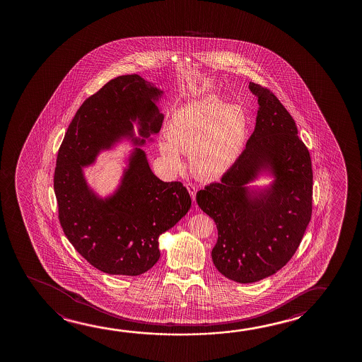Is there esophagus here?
Listing matches in <instances>:
<instances>
[{"instance_id":"34e87169","label":"esophagus","mask_w":362,"mask_h":362,"mask_svg":"<svg viewBox=\"0 0 362 362\" xmlns=\"http://www.w3.org/2000/svg\"><path fill=\"white\" fill-rule=\"evenodd\" d=\"M185 187H187V189H188L189 194H190V197H192V199H195V194H197V187L194 185L193 183H185Z\"/></svg>"}]
</instances>
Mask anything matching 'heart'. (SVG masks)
I'll return each mask as SVG.
<instances>
[{
	"mask_svg": "<svg viewBox=\"0 0 362 362\" xmlns=\"http://www.w3.org/2000/svg\"><path fill=\"white\" fill-rule=\"evenodd\" d=\"M246 127V115L238 105L223 106L218 99L190 103L173 115L168 142L160 144V152L175 169L182 167L180 152L189 153L198 178H218L240 156Z\"/></svg>",
	"mask_w": 362,
	"mask_h": 362,
	"instance_id": "b5f03b06",
	"label": "heart"
}]
</instances>
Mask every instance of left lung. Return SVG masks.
I'll return each mask as SVG.
<instances>
[{
  "mask_svg": "<svg viewBox=\"0 0 362 362\" xmlns=\"http://www.w3.org/2000/svg\"><path fill=\"white\" fill-rule=\"evenodd\" d=\"M248 89L259 109L246 148L220 182L197 193L199 208L218 228L214 264L238 283L257 282L284 267L300 245L313 209L312 159L294 119L266 86L250 81ZM261 168H271L276 180L253 197L244 184Z\"/></svg>",
  "mask_w": 362,
  "mask_h": 362,
  "instance_id": "8db88e82",
  "label": "left lung"
}]
</instances>
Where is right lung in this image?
I'll return each instance as SVG.
<instances>
[{
    "label": "right lung",
    "mask_w": 362,
    "mask_h": 362,
    "mask_svg": "<svg viewBox=\"0 0 362 362\" xmlns=\"http://www.w3.org/2000/svg\"><path fill=\"white\" fill-rule=\"evenodd\" d=\"M162 94L139 75H121L85 100L60 144L54 170L58 218L65 236L88 262L109 274L139 276L158 261V238L188 213L192 199L180 182L164 183L134 149L114 197L101 200L85 183L81 168L119 137L157 134ZM144 144V139H136Z\"/></svg>",
    "instance_id": "1"
}]
</instances>
